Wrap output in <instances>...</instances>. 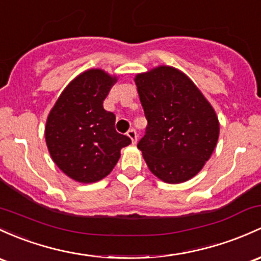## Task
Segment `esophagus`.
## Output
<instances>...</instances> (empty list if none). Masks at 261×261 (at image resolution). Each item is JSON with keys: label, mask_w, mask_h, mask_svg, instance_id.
<instances>
[{"label": "esophagus", "mask_w": 261, "mask_h": 261, "mask_svg": "<svg viewBox=\"0 0 261 261\" xmlns=\"http://www.w3.org/2000/svg\"><path fill=\"white\" fill-rule=\"evenodd\" d=\"M127 136L132 139V143H133V144H136L137 139H138V134H137V130L132 128V129H129V130L127 132Z\"/></svg>", "instance_id": "obj_1"}]
</instances>
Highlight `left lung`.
Segmentation results:
<instances>
[{"label":"left lung","mask_w":261,"mask_h":261,"mask_svg":"<svg viewBox=\"0 0 261 261\" xmlns=\"http://www.w3.org/2000/svg\"><path fill=\"white\" fill-rule=\"evenodd\" d=\"M148 120L137 147L148 168L165 183L189 180L200 172L217 145L219 122L197 86L173 67L136 77Z\"/></svg>","instance_id":"left-lung-1"}]
</instances>
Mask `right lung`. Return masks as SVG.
<instances>
[{"label":"right lung","mask_w":261,"mask_h":261,"mask_svg":"<svg viewBox=\"0 0 261 261\" xmlns=\"http://www.w3.org/2000/svg\"><path fill=\"white\" fill-rule=\"evenodd\" d=\"M116 78L100 69L78 75L64 89L49 113L46 143L53 162L81 183H93L108 175L120 149L130 138L116 130V116L103 108V100Z\"/></svg>","instance_id":"add662e5"}]
</instances>
